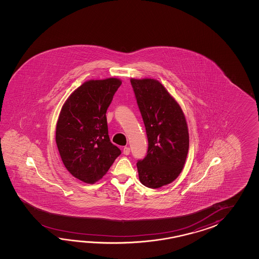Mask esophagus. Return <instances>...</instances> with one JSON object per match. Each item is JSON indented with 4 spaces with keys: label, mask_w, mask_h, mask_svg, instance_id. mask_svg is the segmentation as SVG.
Returning <instances> with one entry per match:
<instances>
[{
    "label": "esophagus",
    "mask_w": 259,
    "mask_h": 259,
    "mask_svg": "<svg viewBox=\"0 0 259 259\" xmlns=\"http://www.w3.org/2000/svg\"><path fill=\"white\" fill-rule=\"evenodd\" d=\"M130 153H131V149H130V147L126 146V147L123 148V154H125V155H128Z\"/></svg>",
    "instance_id": "1"
}]
</instances>
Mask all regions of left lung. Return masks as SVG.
<instances>
[{
    "label": "left lung",
    "mask_w": 259,
    "mask_h": 259,
    "mask_svg": "<svg viewBox=\"0 0 259 259\" xmlns=\"http://www.w3.org/2000/svg\"><path fill=\"white\" fill-rule=\"evenodd\" d=\"M148 139L147 155L137 163L140 182L157 189L181 174L187 158L189 132L176 100L154 78L131 79Z\"/></svg>",
    "instance_id": "left-lung-1"
}]
</instances>
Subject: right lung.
I'll list each match as a JSON object with an SVG mask.
<instances>
[{"instance_id": "right-lung-1", "label": "right lung", "mask_w": 259, "mask_h": 259, "mask_svg": "<svg viewBox=\"0 0 259 259\" xmlns=\"http://www.w3.org/2000/svg\"><path fill=\"white\" fill-rule=\"evenodd\" d=\"M121 80H88L75 90L61 109L55 142L66 169L77 180L94 184L121 151L111 143L105 113Z\"/></svg>"}]
</instances>
